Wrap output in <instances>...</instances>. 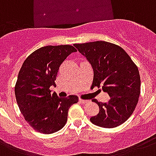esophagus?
Instances as JSON below:
<instances>
[{"label": "esophagus", "instance_id": "1", "mask_svg": "<svg viewBox=\"0 0 156 156\" xmlns=\"http://www.w3.org/2000/svg\"><path fill=\"white\" fill-rule=\"evenodd\" d=\"M79 102L82 103V104H87L89 102V100H82V99H79Z\"/></svg>", "mask_w": 156, "mask_h": 156}]
</instances>
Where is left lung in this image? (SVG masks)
I'll return each instance as SVG.
<instances>
[{"instance_id": "left-lung-1", "label": "left lung", "mask_w": 156, "mask_h": 156, "mask_svg": "<svg viewBox=\"0 0 156 156\" xmlns=\"http://www.w3.org/2000/svg\"><path fill=\"white\" fill-rule=\"evenodd\" d=\"M74 47L86 56L94 71L92 87H102L110 96L108 103L98 102L99 113L90 117L95 126L115 128L132 115L140 95L138 69L126 51L105 41L76 44Z\"/></svg>"}]
</instances>
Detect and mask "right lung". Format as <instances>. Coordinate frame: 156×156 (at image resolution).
Masks as SVG:
<instances>
[{
	"instance_id": "right-lung-1",
	"label": "right lung",
	"mask_w": 156,
	"mask_h": 156,
	"mask_svg": "<svg viewBox=\"0 0 156 156\" xmlns=\"http://www.w3.org/2000/svg\"><path fill=\"white\" fill-rule=\"evenodd\" d=\"M77 52L71 45L45 46L27 56L18 73L16 100L27 123L40 133L49 134L63 128L69 107L78 103L77 95L58 97L51 93L56 86L59 67L66 57Z\"/></svg>"
}]
</instances>
